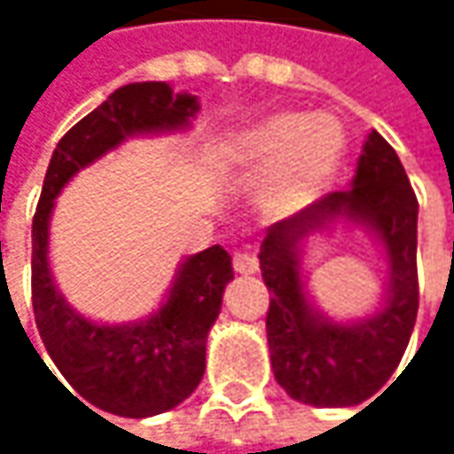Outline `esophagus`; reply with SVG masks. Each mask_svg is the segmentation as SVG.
I'll return each instance as SVG.
<instances>
[{
    "instance_id": "1",
    "label": "esophagus",
    "mask_w": 454,
    "mask_h": 454,
    "mask_svg": "<svg viewBox=\"0 0 454 454\" xmlns=\"http://www.w3.org/2000/svg\"><path fill=\"white\" fill-rule=\"evenodd\" d=\"M233 270L241 273V276H249V273H257V260L247 252H236L233 254Z\"/></svg>"
}]
</instances>
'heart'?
<instances>
[{
	"label": "heart",
	"instance_id": "obj_1",
	"mask_svg": "<svg viewBox=\"0 0 454 454\" xmlns=\"http://www.w3.org/2000/svg\"><path fill=\"white\" fill-rule=\"evenodd\" d=\"M215 157L228 173H265L257 205L273 218H289L333 184L347 157V134L331 115L284 110L231 131Z\"/></svg>",
	"mask_w": 454,
	"mask_h": 454
}]
</instances>
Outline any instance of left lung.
Here are the masks:
<instances>
[{"instance_id": "1", "label": "left lung", "mask_w": 454, "mask_h": 454, "mask_svg": "<svg viewBox=\"0 0 454 454\" xmlns=\"http://www.w3.org/2000/svg\"><path fill=\"white\" fill-rule=\"evenodd\" d=\"M336 225L368 230L387 257L390 278L373 317L333 321L315 308L301 273L304 241ZM418 200L408 173L379 131H371L352 189L331 192L273 223L260 244L270 297L265 317L276 381L297 403L349 408L373 397L397 371L418 316Z\"/></svg>"}]
</instances>
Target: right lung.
I'll use <instances>...</instances> for the list:
<instances>
[{
  "mask_svg": "<svg viewBox=\"0 0 454 454\" xmlns=\"http://www.w3.org/2000/svg\"><path fill=\"white\" fill-rule=\"evenodd\" d=\"M197 110L194 94H173L165 81L121 86L59 138L49 160L31 233L34 316L51 363L89 403L86 408L149 418L181 405L202 381L207 333L221 313L233 268L231 254L215 244L178 265L173 286L154 313L115 325L89 320L67 305L49 268L54 200L78 170L118 149L126 138L184 131Z\"/></svg>",
  "mask_w": 454,
  "mask_h": 454,
  "instance_id": "obj_1",
  "label": "right lung"
}]
</instances>
